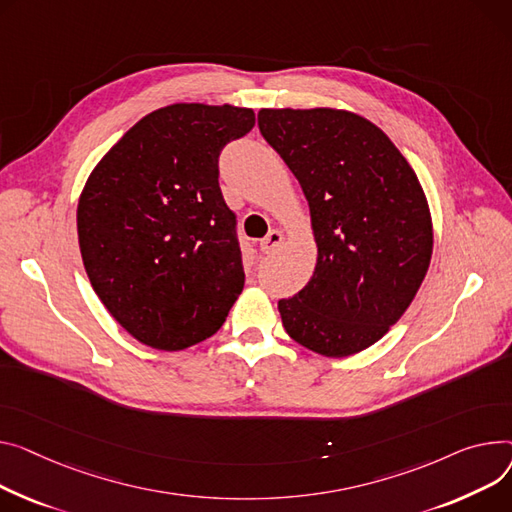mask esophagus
<instances>
[{
	"label": "esophagus",
	"mask_w": 512,
	"mask_h": 512,
	"mask_svg": "<svg viewBox=\"0 0 512 512\" xmlns=\"http://www.w3.org/2000/svg\"><path fill=\"white\" fill-rule=\"evenodd\" d=\"M282 243H284V236H282V232L280 230H269V234L263 238L261 241V251L263 253H276V251H280V247H282Z\"/></svg>",
	"instance_id": "obj_1"
}]
</instances>
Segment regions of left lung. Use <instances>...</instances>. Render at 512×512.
I'll return each instance as SVG.
<instances>
[{
  "instance_id": "obj_1",
  "label": "left lung",
  "mask_w": 512,
  "mask_h": 512,
  "mask_svg": "<svg viewBox=\"0 0 512 512\" xmlns=\"http://www.w3.org/2000/svg\"><path fill=\"white\" fill-rule=\"evenodd\" d=\"M259 131L298 179L319 249L315 274L278 309L300 346L366 350L412 304L432 257L430 210L387 135L335 109H261Z\"/></svg>"
}]
</instances>
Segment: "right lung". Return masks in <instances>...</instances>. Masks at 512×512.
<instances>
[{
	"label": "right lung",
	"instance_id": "obj_1",
	"mask_svg": "<svg viewBox=\"0 0 512 512\" xmlns=\"http://www.w3.org/2000/svg\"><path fill=\"white\" fill-rule=\"evenodd\" d=\"M255 113L179 102L135 123L92 170L78 203L90 284L138 342L183 350L214 335L243 292L236 214L218 183L226 144Z\"/></svg>",
	"mask_w": 512,
	"mask_h": 512
}]
</instances>
